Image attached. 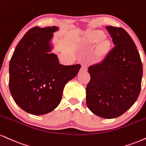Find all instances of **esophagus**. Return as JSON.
I'll use <instances>...</instances> for the list:
<instances>
[{"mask_svg":"<svg viewBox=\"0 0 146 146\" xmlns=\"http://www.w3.org/2000/svg\"><path fill=\"white\" fill-rule=\"evenodd\" d=\"M82 71H86L88 70V66L86 64H83L82 65Z\"/></svg>","mask_w":146,"mask_h":146,"instance_id":"obj_1","label":"esophagus"}]
</instances>
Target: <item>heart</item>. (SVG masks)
Instances as JSON below:
<instances>
[{
	"instance_id": "heart-1",
	"label": "heart",
	"mask_w": 146,
	"mask_h": 146,
	"mask_svg": "<svg viewBox=\"0 0 146 146\" xmlns=\"http://www.w3.org/2000/svg\"><path fill=\"white\" fill-rule=\"evenodd\" d=\"M104 38V36L101 33H93L88 36L86 39V43L88 45H94L95 43H99ZM107 49L104 46H101L98 51V56L99 57H102L106 54Z\"/></svg>"
}]
</instances>
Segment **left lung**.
Returning <instances> with one entry per match:
<instances>
[{"label": "left lung", "instance_id": "1", "mask_svg": "<svg viewBox=\"0 0 146 146\" xmlns=\"http://www.w3.org/2000/svg\"><path fill=\"white\" fill-rule=\"evenodd\" d=\"M115 47L88 68L86 104L98 116L111 119L132 107L141 90L143 66L134 41L122 28L106 26Z\"/></svg>", "mask_w": 146, "mask_h": 146}]
</instances>
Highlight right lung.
<instances>
[{"mask_svg": "<svg viewBox=\"0 0 146 146\" xmlns=\"http://www.w3.org/2000/svg\"><path fill=\"white\" fill-rule=\"evenodd\" d=\"M57 26L32 28L15 47L9 62L10 92L24 111L39 115L50 113L62 99L63 89L80 71V64L64 66L52 53Z\"/></svg>", "mask_w": 146, "mask_h": 146, "instance_id": "add662e5", "label": "right lung"}]
</instances>
